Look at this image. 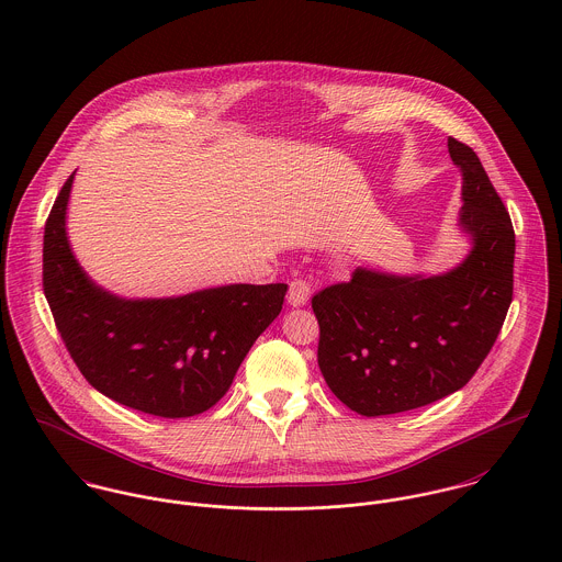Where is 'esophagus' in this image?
<instances>
[{
  "label": "esophagus",
  "mask_w": 562,
  "mask_h": 562,
  "mask_svg": "<svg viewBox=\"0 0 562 562\" xmlns=\"http://www.w3.org/2000/svg\"><path fill=\"white\" fill-rule=\"evenodd\" d=\"M310 296H312V288H310V283H307V281L296 279V281H292V283H290V290H288V303H290L292 307H303V305H307Z\"/></svg>",
  "instance_id": "34e87169"
}]
</instances>
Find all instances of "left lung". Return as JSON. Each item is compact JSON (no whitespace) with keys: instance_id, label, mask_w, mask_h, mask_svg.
Instances as JSON below:
<instances>
[{"instance_id":"obj_1","label":"left lung","mask_w":562,"mask_h":562,"mask_svg":"<svg viewBox=\"0 0 562 562\" xmlns=\"http://www.w3.org/2000/svg\"><path fill=\"white\" fill-rule=\"evenodd\" d=\"M461 170L459 229L468 257L441 274L357 268L312 299L318 366L330 392L366 417L411 411L459 392L497 339L513 301L515 232L479 156L448 138Z\"/></svg>"}]
</instances>
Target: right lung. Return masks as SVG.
I'll return each instance as SVG.
<instances>
[{
  "instance_id": "1",
  "label": "right lung",
  "mask_w": 562,
  "mask_h": 562,
  "mask_svg": "<svg viewBox=\"0 0 562 562\" xmlns=\"http://www.w3.org/2000/svg\"><path fill=\"white\" fill-rule=\"evenodd\" d=\"M76 172L43 238V290L83 379L110 401L192 417L221 401L246 352L281 314L285 283H234L168 299H123L97 285L67 236Z\"/></svg>"
}]
</instances>
